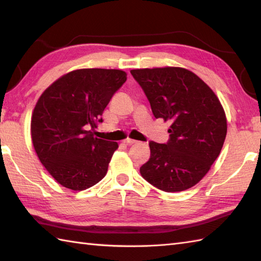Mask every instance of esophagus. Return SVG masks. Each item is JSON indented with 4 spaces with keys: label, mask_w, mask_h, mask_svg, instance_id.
<instances>
[{
    "label": "esophagus",
    "mask_w": 261,
    "mask_h": 261,
    "mask_svg": "<svg viewBox=\"0 0 261 261\" xmlns=\"http://www.w3.org/2000/svg\"><path fill=\"white\" fill-rule=\"evenodd\" d=\"M137 141L134 140V139H130V138H127V139L123 140V143H125V145H134V143H136Z\"/></svg>",
    "instance_id": "34e87169"
}]
</instances>
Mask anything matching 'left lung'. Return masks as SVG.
I'll return each mask as SVG.
<instances>
[{"label":"left lung","mask_w":261,"mask_h":261,"mask_svg":"<svg viewBox=\"0 0 261 261\" xmlns=\"http://www.w3.org/2000/svg\"><path fill=\"white\" fill-rule=\"evenodd\" d=\"M154 118L171 122L167 143L149 142L150 158L140 174L159 190L181 192L196 185L219 157L226 136L224 110L214 92L180 67L132 69Z\"/></svg>","instance_id":"obj_1"}]
</instances>
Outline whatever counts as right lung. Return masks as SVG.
<instances>
[{"label": "right lung", "mask_w": 261, "mask_h": 261, "mask_svg": "<svg viewBox=\"0 0 261 261\" xmlns=\"http://www.w3.org/2000/svg\"><path fill=\"white\" fill-rule=\"evenodd\" d=\"M119 69H77L60 77L41 94L31 118L35 150L60 185L84 191L97 184L119 145L98 139L91 128L114 93L124 84Z\"/></svg>", "instance_id": "obj_1"}]
</instances>
